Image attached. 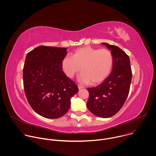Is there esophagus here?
<instances>
[{"mask_svg": "<svg viewBox=\"0 0 156 156\" xmlns=\"http://www.w3.org/2000/svg\"><path fill=\"white\" fill-rule=\"evenodd\" d=\"M78 89H79V90H80V89L84 88V87H83V86H80V85H78Z\"/></svg>", "mask_w": 156, "mask_h": 156, "instance_id": "34e87169", "label": "esophagus"}]
</instances>
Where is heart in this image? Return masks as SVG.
I'll return each instance as SVG.
<instances>
[{"mask_svg": "<svg viewBox=\"0 0 156 156\" xmlns=\"http://www.w3.org/2000/svg\"><path fill=\"white\" fill-rule=\"evenodd\" d=\"M113 64L112 52L107 49H96L90 46L76 49L72 57L66 56L62 62V67L65 75L72 78L80 71L78 78L83 84H98L109 76Z\"/></svg>", "mask_w": 156, "mask_h": 156, "instance_id": "obj_1", "label": "heart"}]
</instances>
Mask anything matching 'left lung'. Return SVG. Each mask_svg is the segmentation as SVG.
<instances>
[{
  "mask_svg": "<svg viewBox=\"0 0 156 156\" xmlns=\"http://www.w3.org/2000/svg\"><path fill=\"white\" fill-rule=\"evenodd\" d=\"M113 57L112 71L100 85L88 88V109L94 115L107 118L116 114L122 107L129 94L132 72L129 57L119 47L102 43Z\"/></svg>",
  "mask_w": 156,
  "mask_h": 156,
  "instance_id": "1",
  "label": "left lung"
}]
</instances>
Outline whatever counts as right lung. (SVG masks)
Listing matches in <instances>:
<instances>
[{"instance_id": "obj_1", "label": "right lung", "mask_w": 156, "mask_h": 156, "mask_svg": "<svg viewBox=\"0 0 156 156\" xmlns=\"http://www.w3.org/2000/svg\"><path fill=\"white\" fill-rule=\"evenodd\" d=\"M67 52L64 48L40 46L27 54L23 67L25 93L32 109L40 116L57 119L70 107L77 85L62 70Z\"/></svg>"}]
</instances>
